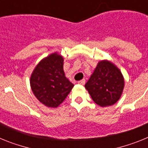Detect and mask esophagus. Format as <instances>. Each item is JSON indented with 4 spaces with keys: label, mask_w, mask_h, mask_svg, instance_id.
<instances>
[{
    "label": "esophagus",
    "mask_w": 148,
    "mask_h": 148,
    "mask_svg": "<svg viewBox=\"0 0 148 148\" xmlns=\"http://www.w3.org/2000/svg\"><path fill=\"white\" fill-rule=\"evenodd\" d=\"M78 84H82V85H84V84H85V79H82V80L79 81V82H78Z\"/></svg>",
    "instance_id": "1"
}]
</instances>
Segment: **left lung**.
<instances>
[{
	"label": "left lung",
	"mask_w": 148,
	"mask_h": 148,
	"mask_svg": "<svg viewBox=\"0 0 148 148\" xmlns=\"http://www.w3.org/2000/svg\"><path fill=\"white\" fill-rule=\"evenodd\" d=\"M125 79L121 70L108 60H102L86 83L85 88L95 104L104 108L116 104L122 94Z\"/></svg>",
	"instance_id": "left-lung-1"
}]
</instances>
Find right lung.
Returning <instances> with one entry per match:
<instances>
[{"mask_svg":"<svg viewBox=\"0 0 148 148\" xmlns=\"http://www.w3.org/2000/svg\"><path fill=\"white\" fill-rule=\"evenodd\" d=\"M63 66V56L58 53H52L36 65L30 76L32 92L48 108H58L74 86L65 76Z\"/></svg>","mask_w":148,"mask_h":148,"instance_id":"right-lung-1","label":"right lung"}]
</instances>
